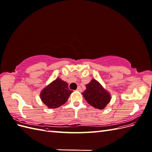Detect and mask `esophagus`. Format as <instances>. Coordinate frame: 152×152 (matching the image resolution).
Instances as JSON below:
<instances>
[{
    "mask_svg": "<svg viewBox=\"0 0 152 152\" xmlns=\"http://www.w3.org/2000/svg\"><path fill=\"white\" fill-rule=\"evenodd\" d=\"M77 91H79V92H82V88H81V87H80V86L78 87L77 89Z\"/></svg>",
    "mask_w": 152,
    "mask_h": 152,
    "instance_id": "1",
    "label": "esophagus"
}]
</instances>
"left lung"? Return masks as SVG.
Segmentation results:
<instances>
[{
  "mask_svg": "<svg viewBox=\"0 0 152 152\" xmlns=\"http://www.w3.org/2000/svg\"><path fill=\"white\" fill-rule=\"evenodd\" d=\"M86 89L82 93L84 98L92 107L103 110L111 100V95L99 82L94 79L86 85Z\"/></svg>",
  "mask_w": 152,
  "mask_h": 152,
  "instance_id": "obj_1",
  "label": "left lung"
}]
</instances>
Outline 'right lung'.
Listing matches in <instances>:
<instances>
[{
  "mask_svg": "<svg viewBox=\"0 0 152 152\" xmlns=\"http://www.w3.org/2000/svg\"><path fill=\"white\" fill-rule=\"evenodd\" d=\"M72 92L67 82L57 78L41 91L40 97L49 108H56L67 102Z\"/></svg>",
  "mask_w": 152,
  "mask_h": 152,
  "instance_id": "1",
  "label": "right lung"
}]
</instances>
